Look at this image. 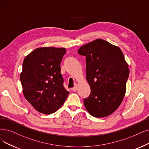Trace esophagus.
Wrapping results in <instances>:
<instances>
[{
  "label": "esophagus",
  "instance_id": "esophagus-1",
  "mask_svg": "<svg viewBox=\"0 0 149 149\" xmlns=\"http://www.w3.org/2000/svg\"><path fill=\"white\" fill-rule=\"evenodd\" d=\"M77 89H78V84H75L74 87H73L72 88H71V90H72V91H74V92H76V91H77Z\"/></svg>",
  "mask_w": 149,
  "mask_h": 149
}]
</instances>
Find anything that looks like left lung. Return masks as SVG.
Here are the masks:
<instances>
[{"mask_svg": "<svg viewBox=\"0 0 149 149\" xmlns=\"http://www.w3.org/2000/svg\"><path fill=\"white\" fill-rule=\"evenodd\" d=\"M78 53L86 56V79L91 90L84 100L86 108L95 117L108 116L125 94L128 65L119 47L102 39L82 46Z\"/></svg>", "mask_w": 149, "mask_h": 149, "instance_id": "1", "label": "left lung"}]
</instances>
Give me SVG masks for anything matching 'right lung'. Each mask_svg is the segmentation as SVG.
<instances>
[{
	"label": "right lung",
	"instance_id": "1",
	"mask_svg": "<svg viewBox=\"0 0 149 149\" xmlns=\"http://www.w3.org/2000/svg\"><path fill=\"white\" fill-rule=\"evenodd\" d=\"M66 49L42 47L28 54L22 63L20 79L25 98L39 112L51 114L67 98L61 63Z\"/></svg>",
	"mask_w": 149,
	"mask_h": 149
}]
</instances>
